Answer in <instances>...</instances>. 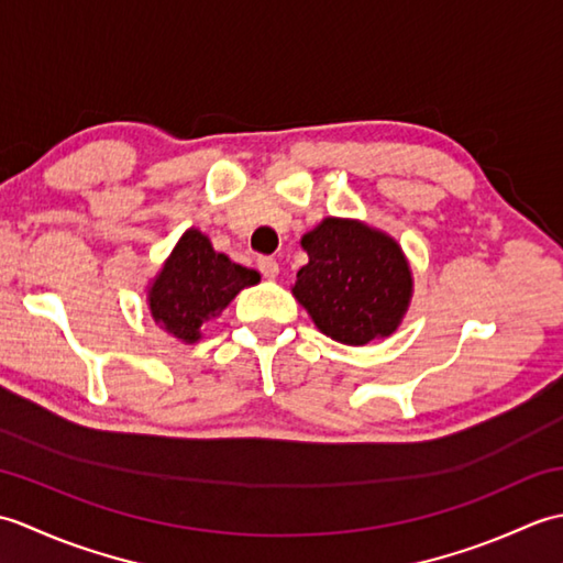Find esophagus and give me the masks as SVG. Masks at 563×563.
Here are the masks:
<instances>
[{"mask_svg": "<svg viewBox=\"0 0 563 563\" xmlns=\"http://www.w3.org/2000/svg\"><path fill=\"white\" fill-rule=\"evenodd\" d=\"M258 271H261L263 278H268V280L278 278V273H280L278 261L271 258V256H261V258H258Z\"/></svg>", "mask_w": 563, "mask_h": 563, "instance_id": "esophagus-1", "label": "esophagus"}]
</instances>
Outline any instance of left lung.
I'll list each match as a JSON object with an SVG mask.
<instances>
[{"label": "left lung", "mask_w": 563, "mask_h": 563, "mask_svg": "<svg viewBox=\"0 0 563 563\" xmlns=\"http://www.w3.org/2000/svg\"><path fill=\"white\" fill-rule=\"evenodd\" d=\"M302 249L309 261L297 271L292 295L321 333L365 345L399 329L413 278L389 234L357 220L327 218L302 236Z\"/></svg>", "instance_id": "left-lung-1"}]
</instances>
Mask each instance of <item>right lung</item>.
<instances>
[{
    "instance_id": "add662e5",
    "label": "right lung",
    "mask_w": 563,
    "mask_h": 563,
    "mask_svg": "<svg viewBox=\"0 0 563 563\" xmlns=\"http://www.w3.org/2000/svg\"><path fill=\"white\" fill-rule=\"evenodd\" d=\"M258 280L256 271L218 254L210 239L190 227L152 280L147 307L154 324L178 341L196 343L202 324L218 317L239 290Z\"/></svg>"
}]
</instances>
